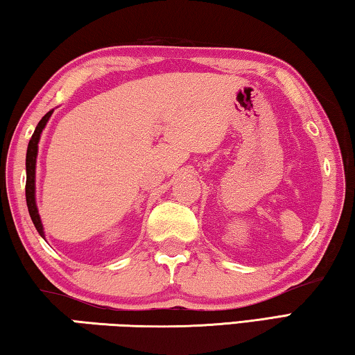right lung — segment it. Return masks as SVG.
I'll list each match as a JSON object with an SVG mask.
<instances>
[{"instance_id":"right-lung-1","label":"right lung","mask_w":355,"mask_h":355,"mask_svg":"<svg viewBox=\"0 0 355 355\" xmlns=\"http://www.w3.org/2000/svg\"><path fill=\"white\" fill-rule=\"evenodd\" d=\"M53 111L55 110L48 111L37 123L33 137L29 139L28 152H26V205H28V211H29V216H31L35 230L39 232V235L44 239H45L44 225H42L39 208H37V203H35V167H37V153H39V142H40L42 131L45 130Z\"/></svg>"}]
</instances>
